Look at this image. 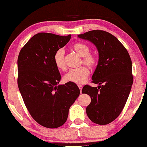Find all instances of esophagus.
<instances>
[{
    "mask_svg": "<svg viewBox=\"0 0 147 147\" xmlns=\"http://www.w3.org/2000/svg\"><path fill=\"white\" fill-rule=\"evenodd\" d=\"M78 87H79V89H80V91L81 92V90H82V88H83V86H82V85H80V84H79V85H78Z\"/></svg>",
    "mask_w": 147,
    "mask_h": 147,
    "instance_id": "34e87169",
    "label": "esophagus"
}]
</instances>
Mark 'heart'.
<instances>
[{
    "mask_svg": "<svg viewBox=\"0 0 147 147\" xmlns=\"http://www.w3.org/2000/svg\"><path fill=\"white\" fill-rule=\"evenodd\" d=\"M73 49L79 55L82 56V62L89 67H94L98 62V58L94 54L90 53V47L83 42H78L73 45ZM65 52L64 49H59L54 55V62L56 66L59 69L64 70L66 64L64 60ZM90 75L89 68L85 66H82L78 68L71 69L66 74L65 80L68 82L82 84L87 80Z\"/></svg>",
    "mask_w": 147,
    "mask_h": 147,
    "instance_id": "obj_1",
    "label": "heart"
}]
</instances>
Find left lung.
Returning a JSON list of instances; mask_svg holds the SVG:
<instances>
[{"label":"left lung","mask_w":147,"mask_h":147,"mask_svg":"<svg viewBox=\"0 0 147 147\" xmlns=\"http://www.w3.org/2000/svg\"><path fill=\"white\" fill-rule=\"evenodd\" d=\"M78 37L92 42L99 53L92 76V83L99 86L85 85L82 89L91 99L87 114L92 122L107 125L121 114L130 93L134 81L131 60L125 47L107 31L92 30Z\"/></svg>","instance_id":"1"}]
</instances>
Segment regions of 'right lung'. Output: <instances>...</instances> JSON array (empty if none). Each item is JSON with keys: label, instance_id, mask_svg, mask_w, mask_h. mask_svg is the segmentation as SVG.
I'll use <instances>...</instances> for the list:
<instances>
[{"label": "right lung", "instance_id": "obj_1", "mask_svg": "<svg viewBox=\"0 0 147 147\" xmlns=\"http://www.w3.org/2000/svg\"><path fill=\"white\" fill-rule=\"evenodd\" d=\"M70 38L71 35L37 33L22 47L18 58V85L25 105L33 119L47 128L64 124L80 95L76 83L57 85L61 76L54 55Z\"/></svg>", "mask_w": 147, "mask_h": 147}]
</instances>
